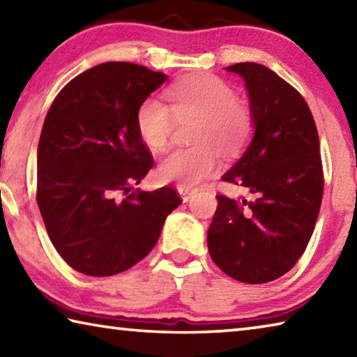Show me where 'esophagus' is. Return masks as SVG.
Returning a JSON list of instances; mask_svg holds the SVG:
<instances>
[{
    "label": "esophagus",
    "instance_id": "34e87169",
    "mask_svg": "<svg viewBox=\"0 0 357 357\" xmlns=\"http://www.w3.org/2000/svg\"><path fill=\"white\" fill-rule=\"evenodd\" d=\"M178 190L181 193V197H183V202H189L195 190L193 189H185V187H178Z\"/></svg>",
    "mask_w": 357,
    "mask_h": 357
}]
</instances>
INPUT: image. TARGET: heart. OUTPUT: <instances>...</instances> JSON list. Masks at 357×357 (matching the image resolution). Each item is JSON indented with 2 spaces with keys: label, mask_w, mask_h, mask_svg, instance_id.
<instances>
[{
  "label": "heart",
  "mask_w": 357,
  "mask_h": 357,
  "mask_svg": "<svg viewBox=\"0 0 357 357\" xmlns=\"http://www.w3.org/2000/svg\"><path fill=\"white\" fill-rule=\"evenodd\" d=\"M168 105L148 98L137 108L138 135L146 146L160 153L170 142L176 119L200 116L190 148L173 149L159 164V176L167 183L192 189L213 176L219 168V148L234 155L252 138L255 121L249 107L238 100L234 88L215 75H197L167 89Z\"/></svg>",
  "instance_id": "heart-1"
}]
</instances>
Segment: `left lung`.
<instances>
[{
    "label": "left lung",
    "mask_w": 357,
    "mask_h": 357,
    "mask_svg": "<svg viewBox=\"0 0 357 357\" xmlns=\"http://www.w3.org/2000/svg\"><path fill=\"white\" fill-rule=\"evenodd\" d=\"M228 70L244 78L255 135L222 179L252 200L217 195L208 250L231 279L258 285L287 274L312 238L324 187L319 138L305 99L275 72L257 63Z\"/></svg>",
    "instance_id": "obj_1"
}]
</instances>
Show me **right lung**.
<instances>
[{
	"label": "right lung",
	"mask_w": 357,
	"mask_h": 357,
	"mask_svg": "<svg viewBox=\"0 0 357 357\" xmlns=\"http://www.w3.org/2000/svg\"><path fill=\"white\" fill-rule=\"evenodd\" d=\"M164 72L110 61L82 72L52 102L38 148L36 200L48 238L86 275L124 273L153 250L178 190H132L153 167L137 108Z\"/></svg>",
	"instance_id": "right-lung-1"
}]
</instances>
